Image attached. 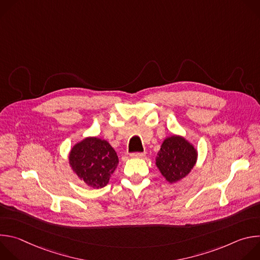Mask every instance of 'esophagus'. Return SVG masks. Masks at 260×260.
Instances as JSON below:
<instances>
[{"instance_id": "1", "label": "esophagus", "mask_w": 260, "mask_h": 260, "mask_svg": "<svg viewBox=\"0 0 260 260\" xmlns=\"http://www.w3.org/2000/svg\"><path fill=\"white\" fill-rule=\"evenodd\" d=\"M145 156V153L143 152H134V153H131V157L133 158H142Z\"/></svg>"}]
</instances>
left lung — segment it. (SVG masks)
Returning <instances> with one entry per match:
<instances>
[{
  "label": "left lung",
  "mask_w": 260,
  "mask_h": 260,
  "mask_svg": "<svg viewBox=\"0 0 260 260\" xmlns=\"http://www.w3.org/2000/svg\"><path fill=\"white\" fill-rule=\"evenodd\" d=\"M196 161L194 147L179 136L167 138L156 157L157 168L170 183L177 182L188 175Z\"/></svg>",
  "instance_id": "obj_1"
}]
</instances>
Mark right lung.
Returning <instances> with one entry per match:
<instances>
[{"label":"right lung","mask_w":260,"mask_h":260,"mask_svg":"<svg viewBox=\"0 0 260 260\" xmlns=\"http://www.w3.org/2000/svg\"><path fill=\"white\" fill-rule=\"evenodd\" d=\"M69 159L73 171L92 188L105 187L118 164L113 148L98 138H87L76 144Z\"/></svg>","instance_id":"obj_1"}]
</instances>
